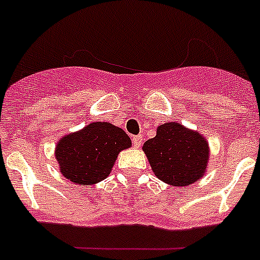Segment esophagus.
Here are the masks:
<instances>
[{"instance_id":"1","label":"esophagus","mask_w":260,"mask_h":260,"mask_svg":"<svg viewBox=\"0 0 260 260\" xmlns=\"http://www.w3.org/2000/svg\"><path fill=\"white\" fill-rule=\"evenodd\" d=\"M142 142H143V137L142 135H137V137L133 138V144H134V147H141Z\"/></svg>"}]
</instances>
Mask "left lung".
Here are the masks:
<instances>
[{"label":"left lung","mask_w":260,"mask_h":260,"mask_svg":"<svg viewBox=\"0 0 260 260\" xmlns=\"http://www.w3.org/2000/svg\"><path fill=\"white\" fill-rule=\"evenodd\" d=\"M143 151L158 180L176 187L190 186L207 172V139L178 122L158 126L156 137L143 144Z\"/></svg>","instance_id":"obj_1"}]
</instances>
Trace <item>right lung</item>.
<instances>
[{
	"instance_id": "add662e5",
	"label": "right lung",
	"mask_w": 260,
	"mask_h": 260,
	"mask_svg": "<svg viewBox=\"0 0 260 260\" xmlns=\"http://www.w3.org/2000/svg\"><path fill=\"white\" fill-rule=\"evenodd\" d=\"M132 141L122 128L109 122H91L57 142L56 160L61 174L77 185H95L112 172L122 150Z\"/></svg>"
}]
</instances>
